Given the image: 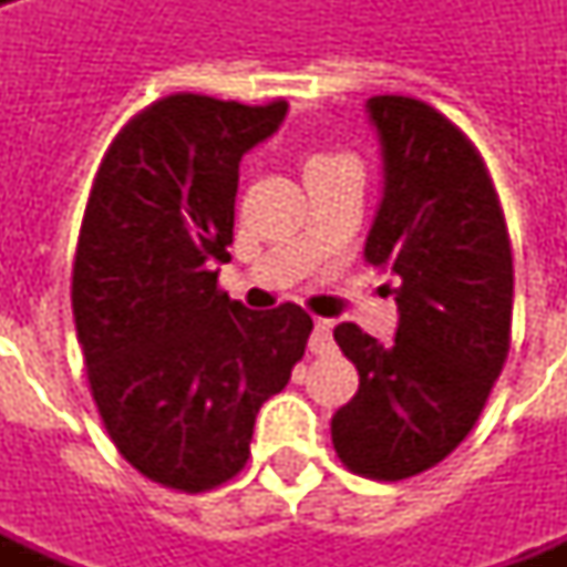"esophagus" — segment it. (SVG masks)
Instances as JSON below:
<instances>
[{"mask_svg": "<svg viewBox=\"0 0 567 567\" xmlns=\"http://www.w3.org/2000/svg\"><path fill=\"white\" fill-rule=\"evenodd\" d=\"M309 349L316 355H324L333 349V321L316 319V328H312V337H309Z\"/></svg>", "mask_w": 567, "mask_h": 567, "instance_id": "obj_1", "label": "esophagus"}]
</instances>
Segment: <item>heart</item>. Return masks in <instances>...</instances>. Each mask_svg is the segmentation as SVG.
Masks as SVG:
<instances>
[{"label": "heart", "instance_id": "b5f03b06", "mask_svg": "<svg viewBox=\"0 0 567 567\" xmlns=\"http://www.w3.org/2000/svg\"><path fill=\"white\" fill-rule=\"evenodd\" d=\"M333 157H337V154H312V157H309V163H307V166H316V163L333 161Z\"/></svg>", "mask_w": 567, "mask_h": 567}]
</instances>
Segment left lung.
<instances>
[{
	"instance_id": "1",
	"label": "left lung",
	"mask_w": 567,
	"mask_h": 567,
	"mask_svg": "<svg viewBox=\"0 0 567 567\" xmlns=\"http://www.w3.org/2000/svg\"><path fill=\"white\" fill-rule=\"evenodd\" d=\"M368 112L385 190L364 258L401 279V321L389 346L333 328L358 392L331 437L352 474L398 483L443 462L486 406L511 352L513 251L486 163L450 117L413 96H373Z\"/></svg>"
}]
</instances>
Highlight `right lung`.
Instances as JSON below:
<instances>
[{
    "mask_svg": "<svg viewBox=\"0 0 567 567\" xmlns=\"http://www.w3.org/2000/svg\"><path fill=\"white\" fill-rule=\"evenodd\" d=\"M288 103L163 96L121 127L93 178L72 264V316L93 404L117 452L175 492L248 462L255 416L303 358L297 303L251 312L218 288L239 161Z\"/></svg>",
    "mask_w": 567,
    "mask_h": 567,
    "instance_id": "obj_1",
    "label": "right lung"
}]
</instances>
